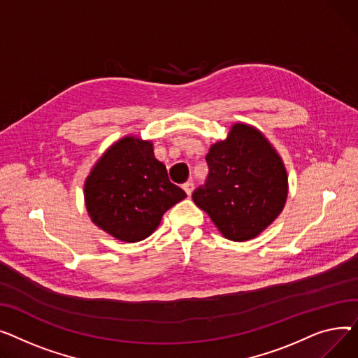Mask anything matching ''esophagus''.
<instances>
[{
	"label": "esophagus",
	"mask_w": 358,
	"mask_h": 358,
	"mask_svg": "<svg viewBox=\"0 0 358 358\" xmlns=\"http://www.w3.org/2000/svg\"><path fill=\"white\" fill-rule=\"evenodd\" d=\"M182 187H183V191L186 192V195L187 196H191L192 195V192H194V183L189 180V182H186V183H183L182 185Z\"/></svg>",
	"instance_id": "34e87169"
}]
</instances>
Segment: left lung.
I'll use <instances>...</instances> for the list:
<instances>
[{"mask_svg": "<svg viewBox=\"0 0 358 358\" xmlns=\"http://www.w3.org/2000/svg\"><path fill=\"white\" fill-rule=\"evenodd\" d=\"M206 163V183L192 199L225 238H256L283 211L289 191L285 163L253 125H231L227 138L209 147Z\"/></svg>", "mask_w": 358, "mask_h": 358, "instance_id": "1", "label": "left lung"}]
</instances>
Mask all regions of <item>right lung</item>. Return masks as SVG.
<instances>
[{"label":"right lung","mask_w":358,"mask_h":358,"mask_svg":"<svg viewBox=\"0 0 358 358\" xmlns=\"http://www.w3.org/2000/svg\"><path fill=\"white\" fill-rule=\"evenodd\" d=\"M92 222L124 243H137L159 227L163 214L186 194L167 178L153 143L125 136L98 159L83 185Z\"/></svg>","instance_id":"obj_1"}]
</instances>
